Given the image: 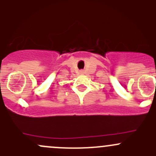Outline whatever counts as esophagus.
<instances>
[{
	"instance_id": "1",
	"label": "esophagus",
	"mask_w": 156,
	"mask_h": 156,
	"mask_svg": "<svg viewBox=\"0 0 156 156\" xmlns=\"http://www.w3.org/2000/svg\"><path fill=\"white\" fill-rule=\"evenodd\" d=\"M81 73H83V71H81Z\"/></svg>"
}]
</instances>
